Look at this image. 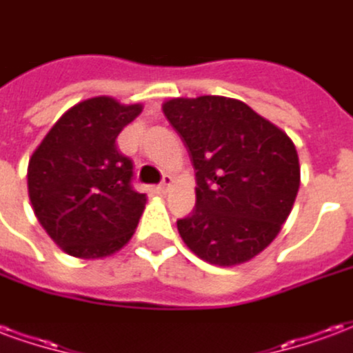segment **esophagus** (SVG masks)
Instances as JSON below:
<instances>
[{
  "instance_id": "34e87169",
  "label": "esophagus",
  "mask_w": 353,
  "mask_h": 353,
  "mask_svg": "<svg viewBox=\"0 0 353 353\" xmlns=\"http://www.w3.org/2000/svg\"><path fill=\"white\" fill-rule=\"evenodd\" d=\"M172 183H174V177L170 176V174H164V177H162V183L159 185V189H161V192H168Z\"/></svg>"
}]
</instances>
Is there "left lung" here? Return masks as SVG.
Listing matches in <instances>:
<instances>
[{"mask_svg": "<svg viewBox=\"0 0 353 353\" xmlns=\"http://www.w3.org/2000/svg\"><path fill=\"white\" fill-rule=\"evenodd\" d=\"M162 111L183 139L196 204L177 221L187 248L210 265L234 266L278 236L301 185L293 141L244 101L172 98Z\"/></svg>", "mask_w": 353, "mask_h": 353, "instance_id": "left-lung-1", "label": "left lung"}]
</instances>
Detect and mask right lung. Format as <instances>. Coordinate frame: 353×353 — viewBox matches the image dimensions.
I'll use <instances>...</instances> for the list:
<instances>
[{"label":"right lung","instance_id":"1","mask_svg":"<svg viewBox=\"0 0 353 353\" xmlns=\"http://www.w3.org/2000/svg\"><path fill=\"white\" fill-rule=\"evenodd\" d=\"M141 103L88 98L65 111L28 164V194L52 242L72 257L119 252L138 227L147 196L132 187V161L117 149Z\"/></svg>","mask_w":353,"mask_h":353}]
</instances>
